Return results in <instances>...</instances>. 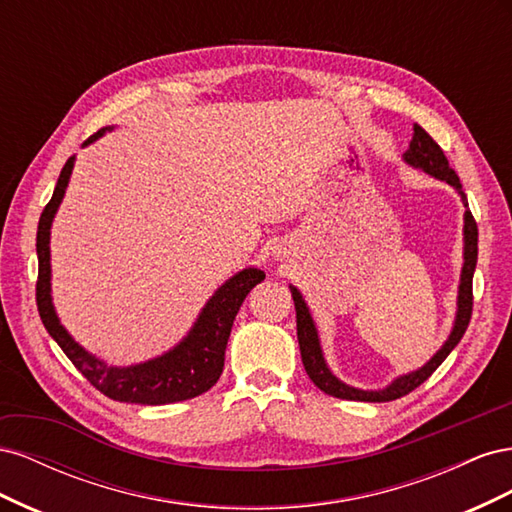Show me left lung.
Instances as JSON below:
<instances>
[{"instance_id": "8db88e82", "label": "left lung", "mask_w": 512, "mask_h": 512, "mask_svg": "<svg viewBox=\"0 0 512 512\" xmlns=\"http://www.w3.org/2000/svg\"><path fill=\"white\" fill-rule=\"evenodd\" d=\"M404 162L410 164L412 168L423 170V173L436 177L440 181H446L451 188L459 194L463 207H466V213H463V267H461V277H459V290H457V314L451 335L446 337V342L442 348L431 356V359L410 374L397 376L391 384H386L384 389L376 391H363L356 389V386H350L346 382L339 380L333 371L327 365V359H324V352L320 346V337L318 329L314 324L312 314H309V307L303 299V294L299 288H294L292 284L288 286L292 292V301L294 309H297V337H299V348H301V359L303 367L307 371L309 380H312L320 391L327 395L339 397V399H352V401H371V404H380V401H393L408 395L414 391L416 386H421L433 371H436L448 354L453 352V348L461 342L463 333H466L470 318H472V277L476 269V258H478V228L472 218V213L468 209V198L461 190V183L455 170L448 166V160L444 156V151L440 145L433 141V138L414 123V136L410 141L408 151L404 153Z\"/></svg>"}]
</instances>
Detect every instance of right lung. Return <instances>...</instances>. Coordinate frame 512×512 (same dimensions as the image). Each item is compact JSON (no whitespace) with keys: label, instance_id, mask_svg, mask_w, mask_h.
<instances>
[{"label":"right lung","instance_id":"right-lung-1","mask_svg":"<svg viewBox=\"0 0 512 512\" xmlns=\"http://www.w3.org/2000/svg\"><path fill=\"white\" fill-rule=\"evenodd\" d=\"M108 130H113V126L102 128L94 136H89L83 147L98 141ZM74 160V156L68 158L66 166L61 168L53 198L44 207L38 222L36 303L44 329L49 331L59 348L66 352L74 367L100 393L115 401L141 406H162L203 395L220 380L232 322H235L239 307L247 294H250V290L265 280V273L254 267H245L243 271L232 275L230 280H226L213 292V297L205 303V307L200 309L188 335L164 354L128 367L104 363L100 356L85 350L66 331L55 312L51 297V226L70 183Z\"/></svg>","mask_w":512,"mask_h":512}]
</instances>
